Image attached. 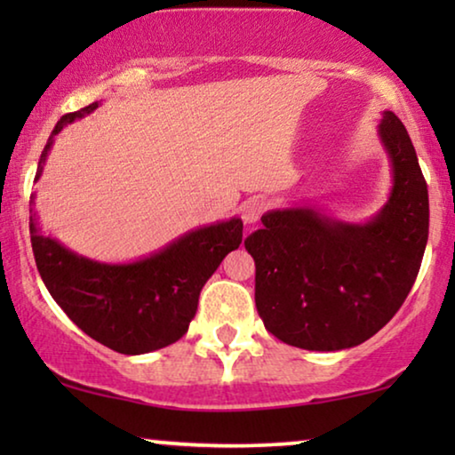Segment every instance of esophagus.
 <instances>
[{"mask_svg": "<svg viewBox=\"0 0 455 455\" xmlns=\"http://www.w3.org/2000/svg\"><path fill=\"white\" fill-rule=\"evenodd\" d=\"M265 211H267V204L263 201H259V198H248L244 207H242V220H244L246 226H254Z\"/></svg>", "mask_w": 455, "mask_h": 455, "instance_id": "1", "label": "esophagus"}]
</instances>
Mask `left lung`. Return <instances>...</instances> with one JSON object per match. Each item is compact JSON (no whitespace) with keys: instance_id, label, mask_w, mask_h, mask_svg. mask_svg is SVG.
Returning <instances> with one entry per match:
<instances>
[{"instance_id":"left-lung-1","label":"left lung","mask_w":455,"mask_h":455,"mask_svg":"<svg viewBox=\"0 0 455 455\" xmlns=\"http://www.w3.org/2000/svg\"><path fill=\"white\" fill-rule=\"evenodd\" d=\"M379 140L389 157L387 203L366 221H341L316 204L260 217L244 240L254 259V302L283 344L338 352L387 325L419 275L428 240V190L414 145L394 111Z\"/></svg>"}]
</instances>
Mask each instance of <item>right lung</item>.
I'll return each mask as SVG.
<instances>
[{
    "instance_id": "obj_1",
    "label": "right lung",
    "mask_w": 455,
    "mask_h": 455,
    "mask_svg": "<svg viewBox=\"0 0 455 455\" xmlns=\"http://www.w3.org/2000/svg\"><path fill=\"white\" fill-rule=\"evenodd\" d=\"M99 105L101 101L86 105L55 124L35 180L41 178L55 134ZM30 242L43 283L61 310L99 344L136 356L170 346L188 331L203 285L226 254L240 246L242 220L195 228L130 263H101L70 251L41 232L36 215H30Z\"/></svg>"
}]
</instances>
